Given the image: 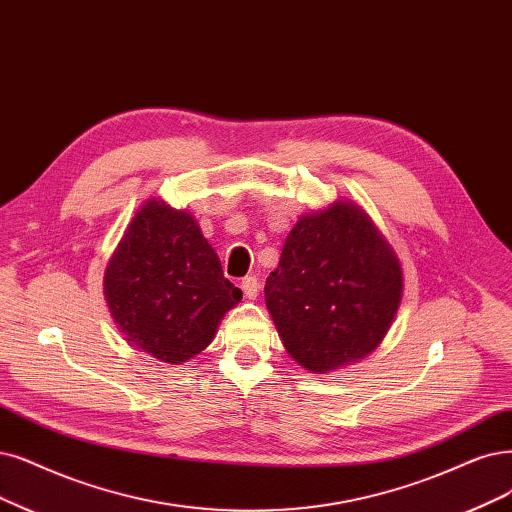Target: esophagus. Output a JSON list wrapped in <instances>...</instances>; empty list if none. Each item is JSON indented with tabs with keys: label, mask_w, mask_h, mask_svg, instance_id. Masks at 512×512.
Wrapping results in <instances>:
<instances>
[{
	"label": "esophagus",
	"mask_w": 512,
	"mask_h": 512,
	"mask_svg": "<svg viewBox=\"0 0 512 512\" xmlns=\"http://www.w3.org/2000/svg\"><path fill=\"white\" fill-rule=\"evenodd\" d=\"M240 287H242V291H244V295L249 297V299H255L257 297V293H259V280H257V276H244L242 278V282H240Z\"/></svg>",
	"instance_id": "34e87169"
}]
</instances>
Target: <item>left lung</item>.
I'll return each instance as SVG.
<instances>
[{"label":"left lung","instance_id":"left-lung-1","mask_svg":"<svg viewBox=\"0 0 512 512\" xmlns=\"http://www.w3.org/2000/svg\"><path fill=\"white\" fill-rule=\"evenodd\" d=\"M401 295L399 259L350 202L301 217L266 280L282 344L301 367L320 373L380 346Z\"/></svg>","mask_w":512,"mask_h":512}]
</instances>
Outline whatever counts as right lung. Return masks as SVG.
<instances>
[{"label":"right lung","instance_id":"right-lung-1","mask_svg":"<svg viewBox=\"0 0 512 512\" xmlns=\"http://www.w3.org/2000/svg\"><path fill=\"white\" fill-rule=\"evenodd\" d=\"M105 297L130 344L179 365L213 342L242 291L223 276L192 215L149 200L109 261Z\"/></svg>","mask_w":512,"mask_h":512}]
</instances>
